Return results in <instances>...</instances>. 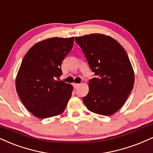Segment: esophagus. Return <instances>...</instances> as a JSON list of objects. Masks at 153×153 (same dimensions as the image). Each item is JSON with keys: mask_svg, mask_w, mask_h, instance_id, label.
I'll return each instance as SVG.
<instances>
[{"mask_svg": "<svg viewBox=\"0 0 153 153\" xmlns=\"http://www.w3.org/2000/svg\"><path fill=\"white\" fill-rule=\"evenodd\" d=\"M73 87H74L75 89V88H78L79 85H80V84H79V83H73Z\"/></svg>", "mask_w": 153, "mask_h": 153, "instance_id": "obj_1", "label": "esophagus"}]
</instances>
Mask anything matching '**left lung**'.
<instances>
[{
    "label": "left lung",
    "mask_w": 153,
    "mask_h": 153,
    "mask_svg": "<svg viewBox=\"0 0 153 153\" xmlns=\"http://www.w3.org/2000/svg\"><path fill=\"white\" fill-rule=\"evenodd\" d=\"M93 73L89 93L82 97L90 111L113 115L131 93L135 76L129 58L122 45L110 36L94 33L76 37Z\"/></svg>",
    "instance_id": "1"
}]
</instances>
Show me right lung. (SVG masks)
<instances>
[{"mask_svg": "<svg viewBox=\"0 0 153 153\" xmlns=\"http://www.w3.org/2000/svg\"><path fill=\"white\" fill-rule=\"evenodd\" d=\"M74 37L52 38L39 42L27 51L16 80L18 95L35 116L48 118L62 113L73 86L58 80L61 63L73 46Z\"/></svg>", "mask_w": 153, "mask_h": 153, "instance_id": "1", "label": "right lung"}]
</instances>
